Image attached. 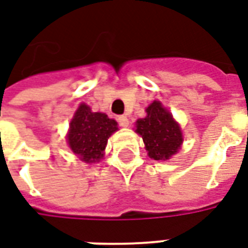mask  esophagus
Segmentation results:
<instances>
[{"mask_svg": "<svg viewBox=\"0 0 248 248\" xmlns=\"http://www.w3.org/2000/svg\"><path fill=\"white\" fill-rule=\"evenodd\" d=\"M117 122H119L120 126H128V124H129V120H128L126 116H119L117 117Z\"/></svg>", "mask_w": 248, "mask_h": 248, "instance_id": "obj_1", "label": "esophagus"}]
</instances>
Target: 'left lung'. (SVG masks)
Instances as JSON below:
<instances>
[{
    "label": "left lung",
    "mask_w": 248,
    "mask_h": 248,
    "mask_svg": "<svg viewBox=\"0 0 248 248\" xmlns=\"http://www.w3.org/2000/svg\"><path fill=\"white\" fill-rule=\"evenodd\" d=\"M136 132L142 137L148 155L153 160H168L182 144V133L170 112L160 102L146 108V116L136 122Z\"/></svg>",
    "instance_id": "1"
}]
</instances>
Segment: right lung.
<instances>
[{"label":"right lung","mask_w":248,"mask_h":248,"mask_svg":"<svg viewBox=\"0 0 248 248\" xmlns=\"http://www.w3.org/2000/svg\"><path fill=\"white\" fill-rule=\"evenodd\" d=\"M117 131V123L106 113L92 112L86 104H80L70 124L68 145L84 162H96L104 156L107 141Z\"/></svg>","instance_id":"right-lung-1"}]
</instances>
